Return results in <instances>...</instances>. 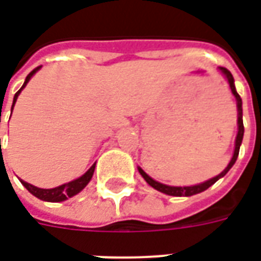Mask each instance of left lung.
I'll list each match as a JSON object with an SVG mask.
<instances>
[{
	"mask_svg": "<svg viewBox=\"0 0 261 261\" xmlns=\"http://www.w3.org/2000/svg\"><path fill=\"white\" fill-rule=\"evenodd\" d=\"M219 71L222 72V74L226 76V80L229 82L230 86V91L233 93V96L236 97V106H238V136H236V141H235V151H233V156L230 159V162L228 164V166L225 168L218 176H215L213 179H210V180L204 181V183H200V185H196V186H185V187H175V186H166V185H162V183H159V181L153 180L152 177H149V176L141 169V168H138V172L141 173V176L145 179L149 186H152L155 190H158L161 193H165V194H168V196H176V197H189V196H194V194H198V193L204 192V190H207L208 187L213 186L215 181L221 179V177H224L229 169L233 166V164L236 162V159H238V155H239V148H241L242 140H243V133H245V127H243V119H242V99L239 96V93L236 92L235 89V84H233V76L230 74L229 71L224 67H219Z\"/></svg>",
	"mask_w": 261,
	"mask_h": 261,
	"instance_id": "left-lung-1",
	"label": "left lung"
}]
</instances>
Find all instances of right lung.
I'll list each match as a JSON object with an SVG mask.
<instances>
[{
	"instance_id": "add662e5",
	"label": "right lung",
	"mask_w": 261,
	"mask_h": 261,
	"mask_svg": "<svg viewBox=\"0 0 261 261\" xmlns=\"http://www.w3.org/2000/svg\"><path fill=\"white\" fill-rule=\"evenodd\" d=\"M40 68V67H37V68H35L33 71H32L31 74L26 76L25 82H23V85H22V88H20L19 91L15 93L14 96V103H12V108H11V110L14 109V105L15 102H16V99H18V96H19L20 91L23 89L26 86V84L29 82V80H31L32 76H33V74L36 72L37 69ZM95 165L93 164L89 168V170L86 172L85 175H82L81 177H78V179H75V180L69 181V183H65V185H61V186L59 187H54V189H39V187L33 186V185H29L28 181L25 180H20V183L23 185V186L29 190V193H32L33 196L37 197V198H40V200H43V201H50V202H59V201H64V200H67V198H69V197L75 196V194H78V193L84 189V187L91 181L92 176H93V172H95Z\"/></svg>"
}]
</instances>
